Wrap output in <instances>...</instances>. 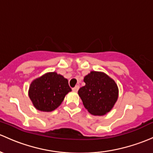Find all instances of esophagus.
Masks as SVG:
<instances>
[{"instance_id":"esophagus-1","label":"esophagus","mask_w":153,"mask_h":153,"mask_svg":"<svg viewBox=\"0 0 153 153\" xmlns=\"http://www.w3.org/2000/svg\"><path fill=\"white\" fill-rule=\"evenodd\" d=\"M79 88H80V86H78V85H77V86H75V87L72 89V90H73V91H75V92H77V91H78V89H79Z\"/></svg>"}]
</instances>
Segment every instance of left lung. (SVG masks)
Masks as SVG:
<instances>
[{
  "label": "left lung",
  "mask_w": 153,
  "mask_h": 153,
  "mask_svg": "<svg viewBox=\"0 0 153 153\" xmlns=\"http://www.w3.org/2000/svg\"><path fill=\"white\" fill-rule=\"evenodd\" d=\"M85 86L78 90L83 105L91 114L103 116L111 111L119 97L116 82L102 72L91 71L83 78Z\"/></svg>",
  "instance_id": "left-lung-1"
}]
</instances>
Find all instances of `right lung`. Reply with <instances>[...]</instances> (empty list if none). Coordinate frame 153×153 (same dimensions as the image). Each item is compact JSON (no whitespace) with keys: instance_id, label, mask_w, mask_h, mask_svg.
<instances>
[{"instance_id":"right-lung-1","label":"right lung","mask_w":153,"mask_h":153,"mask_svg":"<svg viewBox=\"0 0 153 153\" xmlns=\"http://www.w3.org/2000/svg\"><path fill=\"white\" fill-rule=\"evenodd\" d=\"M71 91L67 78L57 72H51L30 83L28 96L37 110L51 112L62 104L66 94Z\"/></svg>"}]
</instances>
